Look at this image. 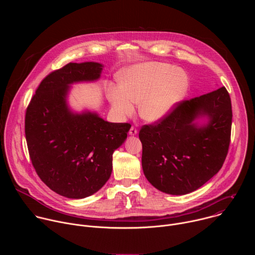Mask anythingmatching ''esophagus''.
Returning <instances> with one entry per match:
<instances>
[{
    "instance_id": "1",
    "label": "esophagus",
    "mask_w": 255,
    "mask_h": 255,
    "mask_svg": "<svg viewBox=\"0 0 255 255\" xmlns=\"http://www.w3.org/2000/svg\"><path fill=\"white\" fill-rule=\"evenodd\" d=\"M129 134H130V135H136V134H137V129H136L134 126H132V127L130 128V130H129Z\"/></svg>"
}]
</instances>
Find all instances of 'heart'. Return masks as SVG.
<instances>
[{
  "mask_svg": "<svg viewBox=\"0 0 255 255\" xmlns=\"http://www.w3.org/2000/svg\"><path fill=\"white\" fill-rule=\"evenodd\" d=\"M121 86L109 90L114 113L121 119L134 113L139 104V114L148 122H158L168 116L184 99L190 80L184 69L164 62H146L133 65L120 75Z\"/></svg>",
  "mask_w": 255,
  "mask_h": 255,
  "instance_id": "b5f03b06",
  "label": "heart"
}]
</instances>
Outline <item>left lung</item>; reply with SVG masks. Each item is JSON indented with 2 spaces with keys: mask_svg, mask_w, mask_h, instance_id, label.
<instances>
[{
  "mask_svg": "<svg viewBox=\"0 0 255 255\" xmlns=\"http://www.w3.org/2000/svg\"><path fill=\"white\" fill-rule=\"evenodd\" d=\"M210 119L204 128L192 121ZM232 125L231 99L225 87L180 101L163 120L143 125L142 168L149 183L170 195L198 190L219 171L226 159Z\"/></svg>",
  "mask_w": 255,
  "mask_h": 255,
  "instance_id": "1",
  "label": "left lung"
}]
</instances>
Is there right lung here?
Returning a JSON list of instances; mask_svg holds the SVG:
<instances>
[{"label":"right lung","mask_w":255,"mask_h":255,"mask_svg":"<svg viewBox=\"0 0 255 255\" xmlns=\"http://www.w3.org/2000/svg\"><path fill=\"white\" fill-rule=\"evenodd\" d=\"M101 71L97 62H69L41 81L26 109L25 136L32 165L50 190L69 199L89 197L107 183L113 153L131 127L68 110V85L98 80Z\"/></svg>","instance_id":"add662e5"}]
</instances>
